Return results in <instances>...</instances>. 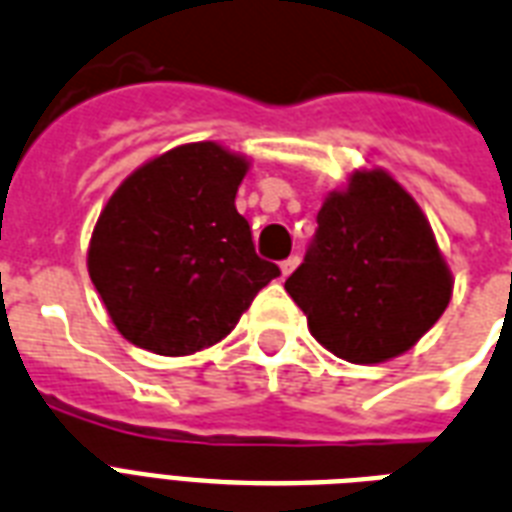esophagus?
<instances>
[{
  "mask_svg": "<svg viewBox=\"0 0 512 512\" xmlns=\"http://www.w3.org/2000/svg\"><path fill=\"white\" fill-rule=\"evenodd\" d=\"M299 267V256H288L285 261H280V269H283V275L288 277L293 272V269Z\"/></svg>",
  "mask_w": 512,
  "mask_h": 512,
  "instance_id": "esophagus-1",
  "label": "esophagus"
}]
</instances>
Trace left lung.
Segmentation results:
<instances>
[{"label": "left lung", "mask_w": 512, "mask_h": 512, "mask_svg": "<svg viewBox=\"0 0 512 512\" xmlns=\"http://www.w3.org/2000/svg\"><path fill=\"white\" fill-rule=\"evenodd\" d=\"M451 285L414 197L384 170H358L344 192L326 197L285 291L336 358L382 363L411 350L438 323Z\"/></svg>", "instance_id": "left-lung-1"}]
</instances>
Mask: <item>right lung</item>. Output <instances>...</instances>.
Instances as JSON below:
<instances>
[{
	"label": "right lung",
	"instance_id": "obj_1",
	"mask_svg": "<svg viewBox=\"0 0 512 512\" xmlns=\"http://www.w3.org/2000/svg\"><path fill=\"white\" fill-rule=\"evenodd\" d=\"M248 160L184 144L130 173L90 237L87 272L130 344L192 355L221 342L280 275L256 256L235 194Z\"/></svg>",
	"mask_w": 512,
	"mask_h": 512
}]
</instances>
